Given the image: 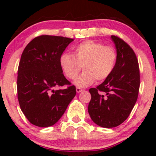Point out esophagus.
I'll list each match as a JSON object with an SVG mask.
<instances>
[{"label":"esophagus","instance_id":"1","mask_svg":"<svg viewBox=\"0 0 156 156\" xmlns=\"http://www.w3.org/2000/svg\"><path fill=\"white\" fill-rule=\"evenodd\" d=\"M82 91H83V89H82L79 88V87H76V92H78V93H80V92H81Z\"/></svg>","mask_w":156,"mask_h":156}]
</instances>
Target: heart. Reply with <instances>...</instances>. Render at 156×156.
Here are the masks:
<instances>
[{"instance_id":"obj_1","label":"heart","mask_w":156,"mask_h":156,"mask_svg":"<svg viewBox=\"0 0 156 156\" xmlns=\"http://www.w3.org/2000/svg\"><path fill=\"white\" fill-rule=\"evenodd\" d=\"M117 60L114 48L104 46L101 42L87 40L73 48V55L62 53L59 64L64 74L69 79H75L83 67L84 71L74 83L79 88H85L96 79L99 81L106 79L114 69Z\"/></svg>"}]
</instances>
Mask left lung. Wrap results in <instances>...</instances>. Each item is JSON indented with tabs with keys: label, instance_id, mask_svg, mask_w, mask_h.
Segmentation results:
<instances>
[{
	"label": "left lung",
	"instance_id": "8db88e82",
	"mask_svg": "<svg viewBox=\"0 0 156 156\" xmlns=\"http://www.w3.org/2000/svg\"><path fill=\"white\" fill-rule=\"evenodd\" d=\"M111 38L117 50V63L101 85L89 89L92 98L88 106L92 120L105 128L117 127L128 117L137 101L140 86L139 63L133 49L116 36Z\"/></svg>",
	"mask_w": 156,
	"mask_h": 156
}]
</instances>
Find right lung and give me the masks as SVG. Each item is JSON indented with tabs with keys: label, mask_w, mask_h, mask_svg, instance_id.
Listing matches in <instances>:
<instances>
[{
	"label": "right lung",
	"mask_w": 156,
	"mask_h": 156,
	"mask_svg": "<svg viewBox=\"0 0 156 156\" xmlns=\"http://www.w3.org/2000/svg\"><path fill=\"white\" fill-rule=\"evenodd\" d=\"M74 39L42 35L29 42L18 67L17 98L21 110L31 124L47 128L57 122L76 94L63 74L60 55ZM68 85L64 90L57 86Z\"/></svg>",
	"instance_id": "right-lung-1"
}]
</instances>
